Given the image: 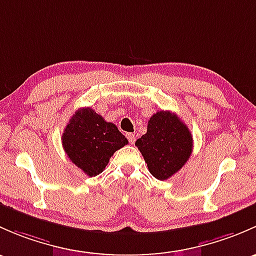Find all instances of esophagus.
Returning <instances> with one entry per match:
<instances>
[{
	"instance_id": "esophagus-1",
	"label": "esophagus",
	"mask_w": 256,
	"mask_h": 256,
	"mask_svg": "<svg viewBox=\"0 0 256 256\" xmlns=\"http://www.w3.org/2000/svg\"><path fill=\"white\" fill-rule=\"evenodd\" d=\"M127 138H128L129 143L134 144V142H136V136H134L133 133H127Z\"/></svg>"
}]
</instances>
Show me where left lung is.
Wrapping results in <instances>:
<instances>
[{
  "label": "left lung",
  "mask_w": 256,
  "mask_h": 256,
  "mask_svg": "<svg viewBox=\"0 0 256 256\" xmlns=\"http://www.w3.org/2000/svg\"><path fill=\"white\" fill-rule=\"evenodd\" d=\"M150 174L158 180H168L178 172L194 148L190 129L175 113L159 110L150 117L146 133L136 142Z\"/></svg>",
  "instance_id": "1"
}]
</instances>
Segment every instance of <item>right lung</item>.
<instances>
[{"label":"right lung","instance_id":"obj_1","mask_svg":"<svg viewBox=\"0 0 256 256\" xmlns=\"http://www.w3.org/2000/svg\"><path fill=\"white\" fill-rule=\"evenodd\" d=\"M62 140L68 158L88 176L101 174L110 156L128 144L116 124L106 122L90 107L76 110Z\"/></svg>","mask_w":256,"mask_h":256}]
</instances>
